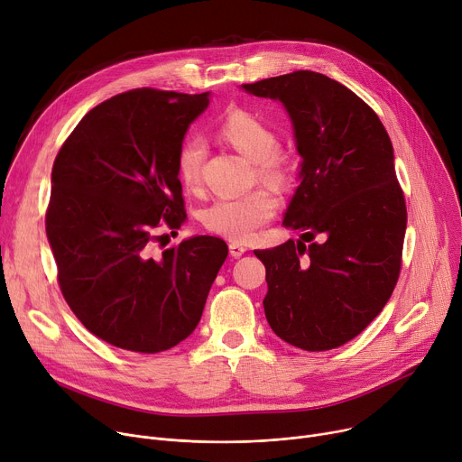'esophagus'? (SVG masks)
I'll use <instances>...</instances> for the list:
<instances>
[{"label": "esophagus", "mask_w": 462, "mask_h": 462, "mask_svg": "<svg viewBox=\"0 0 462 462\" xmlns=\"http://www.w3.org/2000/svg\"><path fill=\"white\" fill-rule=\"evenodd\" d=\"M228 250H230V256L232 258H239V256H243L246 253V248L241 243H236V241H232L228 245Z\"/></svg>", "instance_id": "34e87169"}]
</instances>
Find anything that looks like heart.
Wrapping results in <instances>:
<instances>
[{"mask_svg":"<svg viewBox=\"0 0 462 462\" xmlns=\"http://www.w3.org/2000/svg\"><path fill=\"white\" fill-rule=\"evenodd\" d=\"M219 134L236 151L256 162V175L273 188H283L292 179V165L278 151L276 133L265 121L246 110L230 112L219 125ZM204 147L199 140L182 143L177 154V177L184 189L195 191L202 180ZM276 202L273 195L260 188L236 199H216L200 212L202 226L230 241H246L274 217Z\"/></svg>","mask_w":462,"mask_h":462,"instance_id":"b5f03b06","label":"heart"}]
</instances>
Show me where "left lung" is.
I'll return each instance as SVG.
<instances>
[{
    "label": "left lung",
    "mask_w": 462,
    "mask_h": 462,
    "mask_svg": "<svg viewBox=\"0 0 462 462\" xmlns=\"http://www.w3.org/2000/svg\"><path fill=\"white\" fill-rule=\"evenodd\" d=\"M241 87L285 105L302 156L283 217L302 241L254 250L267 271V322L308 352L343 346L380 315L400 278L407 208L391 138L361 97L322 73Z\"/></svg>",
    "instance_id": "left-lung-1"
}]
</instances>
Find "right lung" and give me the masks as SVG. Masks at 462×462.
Returning <instances> with one entry per match:
<instances>
[{
	"label": "right lung",
	"instance_id": "1",
	"mask_svg": "<svg viewBox=\"0 0 462 462\" xmlns=\"http://www.w3.org/2000/svg\"><path fill=\"white\" fill-rule=\"evenodd\" d=\"M208 94L136 88L94 106L51 171L46 232L62 297L96 337L156 354L197 328L228 246L197 236L154 254L182 226L177 154Z\"/></svg>",
	"mask_w": 462,
	"mask_h": 462
}]
</instances>
